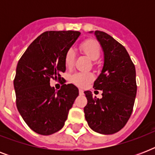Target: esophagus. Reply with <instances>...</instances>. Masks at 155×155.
I'll return each mask as SVG.
<instances>
[{
    "instance_id": "esophagus-1",
    "label": "esophagus",
    "mask_w": 155,
    "mask_h": 155,
    "mask_svg": "<svg viewBox=\"0 0 155 155\" xmlns=\"http://www.w3.org/2000/svg\"><path fill=\"white\" fill-rule=\"evenodd\" d=\"M79 93H80V95H84V91L82 89H80L79 90Z\"/></svg>"
}]
</instances>
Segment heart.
<instances>
[{"mask_svg":"<svg viewBox=\"0 0 155 155\" xmlns=\"http://www.w3.org/2000/svg\"><path fill=\"white\" fill-rule=\"evenodd\" d=\"M80 51L91 61H97L101 56V47L96 40L88 39L80 45ZM75 58V53L72 49L67 51L64 58V63L68 68H72ZM94 80V75L90 72H79L71 75V80L73 84L80 87H84Z\"/></svg>","mask_w":155,"mask_h":155,"instance_id":"obj_1","label":"heart"}]
</instances>
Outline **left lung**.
<instances>
[{"mask_svg":"<svg viewBox=\"0 0 155 155\" xmlns=\"http://www.w3.org/2000/svg\"><path fill=\"white\" fill-rule=\"evenodd\" d=\"M89 33L94 34L104 52L103 68L93 86L103 93L99 99L92 97L90 91H85V119L95 132L113 134L125 126L133 112L137 93L136 71L120 43L100 30Z\"/></svg>","mask_w":155,"mask_h":155,"instance_id":"1","label":"left lung"}]
</instances>
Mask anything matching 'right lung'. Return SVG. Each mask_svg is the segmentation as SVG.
Listing matches in <instances>:
<instances>
[{
    "mask_svg": "<svg viewBox=\"0 0 155 155\" xmlns=\"http://www.w3.org/2000/svg\"><path fill=\"white\" fill-rule=\"evenodd\" d=\"M79 31H47L28 47L18 61L13 86L19 113L29 127L41 135H51L64 125L79 89L63 84L56 92L50 80H60L66 71L65 54Z\"/></svg>",
    "mask_w": 155,
    "mask_h": 155,
    "instance_id": "obj_1",
    "label": "right lung"
}]
</instances>
